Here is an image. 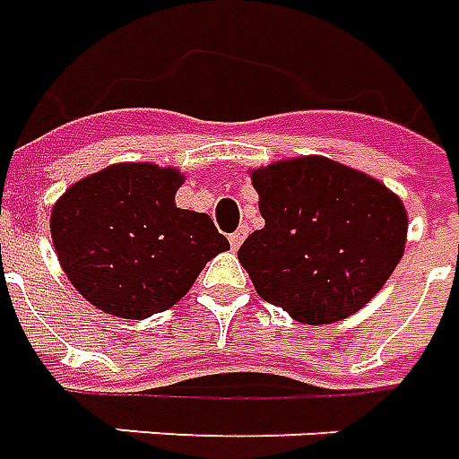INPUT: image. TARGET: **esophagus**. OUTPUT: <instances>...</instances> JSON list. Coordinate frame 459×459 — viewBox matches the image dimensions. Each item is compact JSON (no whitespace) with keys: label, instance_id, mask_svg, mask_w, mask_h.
<instances>
[{"label":"esophagus","instance_id":"obj_1","mask_svg":"<svg viewBox=\"0 0 459 459\" xmlns=\"http://www.w3.org/2000/svg\"><path fill=\"white\" fill-rule=\"evenodd\" d=\"M247 232H249L247 227H239L237 232H232V235H230V247H232V249H239V247H242V242H245Z\"/></svg>","mask_w":459,"mask_h":459}]
</instances>
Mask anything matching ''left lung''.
I'll use <instances>...</instances> for the list:
<instances>
[{
    "mask_svg": "<svg viewBox=\"0 0 459 459\" xmlns=\"http://www.w3.org/2000/svg\"><path fill=\"white\" fill-rule=\"evenodd\" d=\"M264 227L239 247L256 294L301 324H333L376 297L405 249L408 214L395 195L328 158L252 172Z\"/></svg>",
    "mask_w": 459,
    "mask_h": 459,
    "instance_id": "1",
    "label": "left lung"
}]
</instances>
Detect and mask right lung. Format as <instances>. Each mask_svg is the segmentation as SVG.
I'll return each mask as SVG.
<instances>
[{
    "label": "right lung",
    "mask_w": 459,
    "mask_h": 459,
    "mask_svg": "<svg viewBox=\"0 0 459 459\" xmlns=\"http://www.w3.org/2000/svg\"><path fill=\"white\" fill-rule=\"evenodd\" d=\"M183 175L126 162L68 187L51 212V239L71 284L123 318L160 314L190 291L227 237L203 212L175 207Z\"/></svg>",
    "instance_id": "1"
}]
</instances>
